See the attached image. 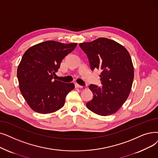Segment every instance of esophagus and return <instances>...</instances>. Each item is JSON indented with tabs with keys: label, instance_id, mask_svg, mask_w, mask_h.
<instances>
[{
	"label": "esophagus",
	"instance_id": "34e87169",
	"mask_svg": "<svg viewBox=\"0 0 158 158\" xmlns=\"http://www.w3.org/2000/svg\"><path fill=\"white\" fill-rule=\"evenodd\" d=\"M75 87H76V88H83V86H81V85H79L77 84V83H75Z\"/></svg>",
	"mask_w": 158,
	"mask_h": 158
}]
</instances>
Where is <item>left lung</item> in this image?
Returning a JSON list of instances; mask_svg holds the SVG:
<instances>
[{
	"mask_svg": "<svg viewBox=\"0 0 158 158\" xmlns=\"http://www.w3.org/2000/svg\"><path fill=\"white\" fill-rule=\"evenodd\" d=\"M79 46L86 54L91 70L101 71L99 77L102 86H89L94 97L86 107L102 116L115 113L126 101L132 85L134 66L128 52L106 38L80 43Z\"/></svg>",
	"mask_w": 158,
	"mask_h": 158,
	"instance_id": "8db88e82",
	"label": "left lung"
}]
</instances>
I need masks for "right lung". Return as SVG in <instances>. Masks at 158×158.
<instances>
[{"mask_svg": "<svg viewBox=\"0 0 158 158\" xmlns=\"http://www.w3.org/2000/svg\"><path fill=\"white\" fill-rule=\"evenodd\" d=\"M47 40L30 47L17 68L19 88L30 108L40 114H50L62 108L73 83L53 80L63 59L77 46Z\"/></svg>", "mask_w": 158, "mask_h": 158, "instance_id": "obj_1", "label": "right lung"}]
</instances>
